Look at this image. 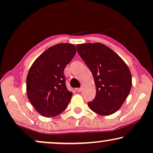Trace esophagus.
<instances>
[{
	"label": "esophagus",
	"mask_w": 153,
	"mask_h": 153,
	"mask_svg": "<svg viewBox=\"0 0 153 153\" xmlns=\"http://www.w3.org/2000/svg\"><path fill=\"white\" fill-rule=\"evenodd\" d=\"M76 91H77V92H81L82 89H81V88H76Z\"/></svg>",
	"instance_id": "1"
}]
</instances>
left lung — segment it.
Segmentation results:
<instances>
[{
  "label": "left lung",
  "mask_w": 153,
  "mask_h": 153,
  "mask_svg": "<svg viewBox=\"0 0 153 153\" xmlns=\"http://www.w3.org/2000/svg\"><path fill=\"white\" fill-rule=\"evenodd\" d=\"M77 52L91 71L96 94L88 102L92 111L108 116L119 110L132 87V76L125 62L114 51L100 43L77 45Z\"/></svg>",
  "instance_id": "obj_1"
}]
</instances>
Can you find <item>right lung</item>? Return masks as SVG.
<instances>
[{"instance_id":"1","label":"right lung","mask_w":153,"mask_h":153,"mask_svg":"<svg viewBox=\"0 0 153 153\" xmlns=\"http://www.w3.org/2000/svg\"><path fill=\"white\" fill-rule=\"evenodd\" d=\"M76 53L71 44L50 47L35 59L26 79L27 96L38 113L54 117L67 107L73 96L65 84L64 70Z\"/></svg>"}]
</instances>
